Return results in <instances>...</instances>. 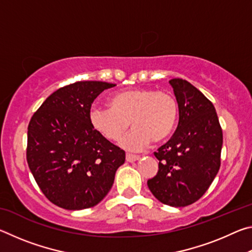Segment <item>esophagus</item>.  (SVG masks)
<instances>
[{
    "instance_id": "34e87169",
    "label": "esophagus",
    "mask_w": 252,
    "mask_h": 252,
    "mask_svg": "<svg viewBox=\"0 0 252 252\" xmlns=\"http://www.w3.org/2000/svg\"><path fill=\"white\" fill-rule=\"evenodd\" d=\"M126 159L127 162H133V161L139 160L140 157L139 156H134V155H126Z\"/></svg>"
}]
</instances>
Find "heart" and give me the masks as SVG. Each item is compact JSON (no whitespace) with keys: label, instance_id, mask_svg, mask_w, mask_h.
Returning a JSON list of instances; mask_svg holds the SVG:
<instances>
[{"label":"heart","instance_id":"1","mask_svg":"<svg viewBox=\"0 0 252 252\" xmlns=\"http://www.w3.org/2000/svg\"><path fill=\"white\" fill-rule=\"evenodd\" d=\"M177 99L167 91L133 89L116 93L110 99V108L93 105L89 120L93 129L109 141H121L130 151H141L152 140L161 142L172 133L178 120Z\"/></svg>","mask_w":252,"mask_h":252}]
</instances>
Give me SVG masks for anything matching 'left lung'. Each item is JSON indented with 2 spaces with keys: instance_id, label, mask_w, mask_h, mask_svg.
Masks as SVG:
<instances>
[{
  "instance_id": "obj_1",
  "label": "left lung",
  "mask_w": 252,
  "mask_h": 252,
  "mask_svg": "<svg viewBox=\"0 0 252 252\" xmlns=\"http://www.w3.org/2000/svg\"><path fill=\"white\" fill-rule=\"evenodd\" d=\"M179 106L172 138L158 149L156 177L148 187L160 202L186 207L206 193L220 168L222 130L211 101L182 79L169 81Z\"/></svg>"
}]
</instances>
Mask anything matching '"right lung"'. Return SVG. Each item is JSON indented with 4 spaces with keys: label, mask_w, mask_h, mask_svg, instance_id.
Returning <instances> with one entry per match:
<instances>
[{
    "label": "right lung",
    "mask_w": 252,
    "mask_h": 252,
    "mask_svg": "<svg viewBox=\"0 0 252 252\" xmlns=\"http://www.w3.org/2000/svg\"><path fill=\"white\" fill-rule=\"evenodd\" d=\"M116 84L80 81L53 92L31 118L27 160L42 192L55 206H96L112 188L126 152L93 129L95 97Z\"/></svg>",
    "instance_id": "right-lung-1"
}]
</instances>
